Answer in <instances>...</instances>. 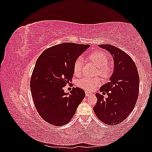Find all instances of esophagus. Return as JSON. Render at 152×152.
I'll list each match as a JSON object with an SVG mask.
<instances>
[{
	"instance_id": "1",
	"label": "esophagus",
	"mask_w": 152,
	"mask_h": 152,
	"mask_svg": "<svg viewBox=\"0 0 152 152\" xmlns=\"http://www.w3.org/2000/svg\"><path fill=\"white\" fill-rule=\"evenodd\" d=\"M92 95V94L91 93H89V92L86 91V96H87V97H89V96H91Z\"/></svg>"
}]
</instances>
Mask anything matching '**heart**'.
I'll list each match as a JSON object with an SVG mask.
<instances>
[{"label": "heart", "instance_id": "1", "mask_svg": "<svg viewBox=\"0 0 152 152\" xmlns=\"http://www.w3.org/2000/svg\"><path fill=\"white\" fill-rule=\"evenodd\" d=\"M89 58L98 67L99 74L103 77H108L111 73V69L108 65V59L105 54L100 51H94L89 55ZM82 58H77L73 64V73L77 76L81 74ZM100 81L97 78L82 77L77 81L78 87L86 91H92L99 86Z\"/></svg>", "mask_w": 152, "mask_h": 152}]
</instances>
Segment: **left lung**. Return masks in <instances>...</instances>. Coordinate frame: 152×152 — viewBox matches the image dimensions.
Here are the masks:
<instances>
[{"mask_svg":"<svg viewBox=\"0 0 152 152\" xmlns=\"http://www.w3.org/2000/svg\"><path fill=\"white\" fill-rule=\"evenodd\" d=\"M98 46L112 54L114 71L110 82L99 89L108 97L104 99L103 95L96 94L98 100L93 110L103 123L117 125L126 119L135 107L139 95L140 77L135 63L126 53L110 44Z\"/></svg>","mask_w":152,"mask_h":152,"instance_id":"1","label":"left lung"}]
</instances>
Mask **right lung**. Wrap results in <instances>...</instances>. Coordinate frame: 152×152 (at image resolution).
Listing matches in <instances>:
<instances>
[{"mask_svg": "<svg viewBox=\"0 0 152 152\" xmlns=\"http://www.w3.org/2000/svg\"><path fill=\"white\" fill-rule=\"evenodd\" d=\"M89 47L71 42L58 44L44 50L35 63L30 80L31 96L40 116L51 125L70 122L85 97L80 87H73L70 94L63 87L72 81L75 59Z\"/></svg>", "mask_w": 152, "mask_h": 152, "instance_id": "obj_1", "label": "right lung"}]
</instances>
